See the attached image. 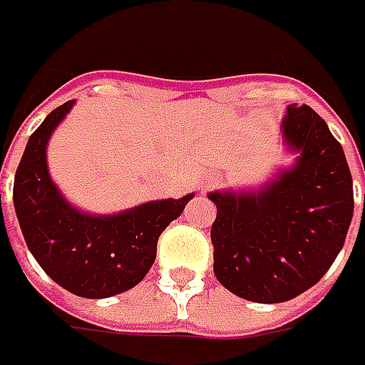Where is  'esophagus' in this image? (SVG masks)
Masks as SVG:
<instances>
[{
  "label": "esophagus",
  "instance_id": "1",
  "mask_svg": "<svg viewBox=\"0 0 365 365\" xmlns=\"http://www.w3.org/2000/svg\"><path fill=\"white\" fill-rule=\"evenodd\" d=\"M213 182H215V178H213V176H207L203 180V185H201V190H205L209 185H213Z\"/></svg>",
  "mask_w": 365,
  "mask_h": 365
}]
</instances>
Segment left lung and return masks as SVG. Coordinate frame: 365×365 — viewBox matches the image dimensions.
<instances>
[{
    "mask_svg": "<svg viewBox=\"0 0 365 365\" xmlns=\"http://www.w3.org/2000/svg\"><path fill=\"white\" fill-rule=\"evenodd\" d=\"M294 154L256 189L213 190V272L230 292L262 304L315 287L341 252L354 217L344 148L309 106L292 103L280 123Z\"/></svg>",
    "mask_w": 365,
    "mask_h": 365,
    "instance_id": "left-lung-1",
    "label": "left lung"
}]
</instances>
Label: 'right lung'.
<instances>
[{
    "label": "right lung",
    "mask_w": 365,
    "mask_h": 365,
    "mask_svg": "<svg viewBox=\"0 0 365 365\" xmlns=\"http://www.w3.org/2000/svg\"><path fill=\"white\" fill-rule=\"evenodd\" d=\"M73 106L75 99L56 107L30 135L14 178V207L30 254L56 284L83 299H107L144 280L160 233L195 192L107 215L68 203L48 173L46 148Z\"/></svg>",
    "instance_id": "obj_1"
}]
</instances>
